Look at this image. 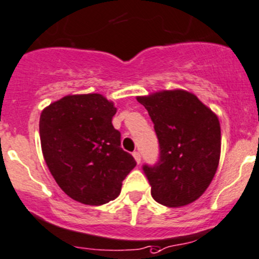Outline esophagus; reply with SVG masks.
I'll list each match as a JSON object with an SVG mask.
<instances>
[{"instance_id":"1","label":"esophagus","mask_w":259,"mask_h":259,"mask_svg":"<svg viewBox=\"0 0 259 259\" xmlns=\"http://www.w3.org/2000/svg\"><path fill=\"white\" fill-rule=\"evenodd\" d=\"M133 157L135 158L137 163H138V164H139L140 160H142V155H140V153L139 152H134V153H133Z\"/></svg>"}]
</instances>
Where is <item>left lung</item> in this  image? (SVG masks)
<instances>
[{
  "label": "left lung",
  "instance_id": "left-lung-1",
  "mask_svg": "<svg viewBox=\"0 0 259 259\" xmlns=\"http://www.w3.org/2000/svg\"><path fill=\"white\" fill-rule=\"evenodd\" d=\"M148 110L159 142V160L143 165L152 196L168 207L199 199L211 183L220 159L222 133L217 115L183 90L138 96Z\"/></svg>",
  "mask_w": 259,
  "mask_h": 259
}]
</instances>
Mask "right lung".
Segmentation results:
<instances>
[{
    "instance_id": "1",
    "label": "right lung",
    "mask_w": 259,
    "mask_h": 259,
    "mask_svg": "<svg viewBox=\"0 0 259 259\" xmlns=\"http://www.w3.org/2000/svg\"><path fill=\"white\" fill-rule=\"evenodd\" d=\"M114 102L100 94L69 95L45 107L39 132L45 163L71 199L107 204L120 195L122 181L137 165L120 147L112 125Z\"/></svg>"
}]
</instances>
